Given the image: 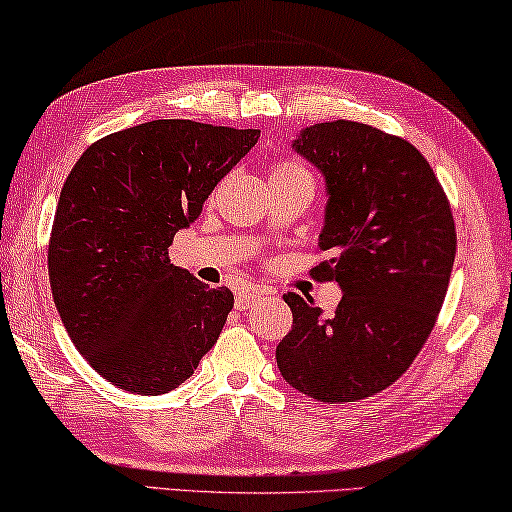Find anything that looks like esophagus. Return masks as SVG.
I'll use <instances>...</instances> for the list:
<instances>
[{
  "instance_id": "1",
  "label": "esophagus",
  "mask_w": 512,
  "mask_h": 512,
  "mask_svg": "<svg viewBox=\"0 0 512 512\" xmlns=\"http://www.w3.org/2000/svg\"><path fill=\"white\" fill-rule=\"evenodd\" d=\"M259 298H262V294H259V291H255V289L239 291L237 298H234V307H237L239 312H246V310H250V307L257 303Z\"/></svg>"
}]
</instances>
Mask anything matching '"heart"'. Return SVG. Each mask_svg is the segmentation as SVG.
Instances as JSON below:
<instances>
[{
  "label": "heart",
  "instance_id": "b5f03b06",
  "mask_svg": "<svg viewBox=\"0 0 512 512\" xmlns=\"http://www.w3.org/2000/svg\"><path fill=\"white\" fill-rule=\"evenodd\" d=\"M271 180H305L314 184L312 173L296 159H280L271 166Z\"/></svg>",
  "mask_w": 512,
  "mask_h": 512
}]
</instances>
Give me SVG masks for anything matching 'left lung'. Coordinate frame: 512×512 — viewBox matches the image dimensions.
<instances>
[{
  "label": "left lung",
  "instance_id": "left-lung-1",
  "mask_svg": "<svg viewBox=\"0 0 512 512\" xmlns=\"http://www.w3.org/2000/svg\"><path fill=\"white\" fill-rule=\"evenodd\" d=\"M296 152L326 175L328 207L310 271L344 296L328 319L294 291V326L275 348L282 378L323 403L360 401L396 383L442 310L456 259L449 198L415 145L332 120L307 127Z\"/></svg>",
  "mask_w": 512,
  "mask_h": 512
}]
</instances>
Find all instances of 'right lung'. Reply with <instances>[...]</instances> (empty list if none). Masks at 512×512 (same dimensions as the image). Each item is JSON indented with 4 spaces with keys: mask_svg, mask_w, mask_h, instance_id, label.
Instances as JSON below:
<instances>
[{
    "mask_svg": "<svg viewBox=\"0 0 512 512\" xmlns=\"http://www.w3.org/2000/svg\"><path fill=\"white\" fill-rule=\"evenodd\" d=\"M259 139L257 129L152 120L88 145L56 205L47 269L86 362L125 392L182 385L216 344L234 296L170 264L175 232Z\"/></svg>",
    "mask_w": 512,
    "mask_h": 512,
    "instance_id": "add662e5",
    "label": "right lung"
}]
</instances>
